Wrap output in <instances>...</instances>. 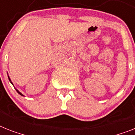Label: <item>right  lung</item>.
Here are the masks:
<instances>
[{
    "label": "right lung",
    "mask_w": 135,
    "mask_h": 135,
    "mask_svg": "<svg viewBox=\"0 0 135 135\" xmlns=\"http://www.w3.org/2000/svg\"><path fill=\"white\" fill-rule=\"evenodd\" d=\"M8 78H9V81H10V82H11V83H12V81H11V80H10V78H9V77L8 76ZM16 91H17V92H18V94H20V95H22V96H24V95H22V93H20V92H19L18 90H17V89H16Z\"/></svg>",
    "instance_id": "1"
}]
</instances>
